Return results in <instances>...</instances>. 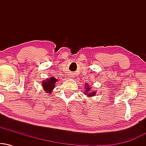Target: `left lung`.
Instances as JSON below:
<instances>
[{
  "instance_id": "8db88e82",
  "label": "left lung",
  "mask_w": 146,
  "mask_h": 146,
  "mask_svg": "<svg viewBox=\"0 0 146 146\" xmlns=\"http://www.w3.org/2000/svg\"><path fill=\"white\" fill-rule=\"evenodd\" d=\"M86 86H87V85H86ZM90 89V88H89V86H87L86 90V92L87 93H88V94H87V95H88V96H89V97H92V96H93V95H95V92H93V93H88V92H90L89 91Z\"/></svg>"
}]
</instances>
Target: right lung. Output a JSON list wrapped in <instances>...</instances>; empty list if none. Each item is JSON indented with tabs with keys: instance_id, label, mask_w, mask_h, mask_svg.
I'll use <instances>...</instances> for the list:
<instances>
[{
	"instance_id": "1",
	"label": "right lung",
	"mask_w": 146,
	"mask_h": 146,
	"mask_svg": "<svg viewBox=\"0 0 146 146\" xmlns=\"http://www.w3.org/2000/svg\"><path fill=\"white\" fill-rule=\"evenodd\" d=\"M58 81L57 79L55 78H50V79H47L46 81H43L42 82V87L44 88L45 91L48 92L46 93H50L51 92L52 89L54 88L55 84L56 82Z\"/></svg>"
}]
</instances>
